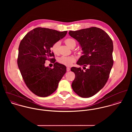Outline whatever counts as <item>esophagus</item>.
I'll return each instance as SVG.
<instances>
[{"label": "esophagus", "instance_id": "obj_1", "mask_svg": "<svg viewBox=\"0 0 132 132\" xmlns=\"http://www.w3.org/2000/svg\"><path fill=\"white\" fill-rule=\"evenodd\" d=\"M67 72L70 71V68H67Z\"/></svg>", "mask_w": 132, "mask_h": 132}]
</instances>
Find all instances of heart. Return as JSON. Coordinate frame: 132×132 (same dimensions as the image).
Wrapping results in <instances>:
<instances>
[{"mask_svg":"<svg viewBox=\"0 0 132 132\" xmlns=\"http://www.w3.org/2000/svg\"><path fill=\"white\" fill-rule=\"evenodd\" d=\"M64 43L71 49L74 48L76 45L75 40L72 38H68L65 39L64 40ZM60 44V42L57 41L52 46L51 50L54 54H57L58 53ZM57 61L60 64H63L67 67H70L71 65H72V63L75 61L76 58L74 56H61L58 58Z\"/></svg>","mask_w":132,"mask_h":132,"instance_id":"heart-1","label":"heart"}]
</instances>
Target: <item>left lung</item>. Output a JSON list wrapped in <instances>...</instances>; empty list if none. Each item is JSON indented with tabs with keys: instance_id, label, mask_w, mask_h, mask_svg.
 Instances as JSON below:
<instances>
[{
	"instance_id": "obj_1",
	"label": "left lung",
	"mask_w": 132,
	"mask_h": 132,
	"mask_svg": "<svg viewBox=\"0 0 132 132\" xmlns=\"http://www.w3.org/2000/svg\"><path fill=\"white\" fill-rule=\"evenodd\" d=\"M69 35L80 44L83 55L77 64L83 66L71 69L75 74L72 87L76 94L89 97L98 93L107 83L113 64V42L103 30L95 27L77 31ZM89 66V68H85Z\"/></svg>"
}]
</instances>
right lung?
Listing matches in <instances>:
<instances>
[{"label":"right lung","mask_w":132,"mask_h":132,"mask_svg":"<svg viewBox=\"0 0 132 132\" xmlns=\"http://www.w3.org/2000/svg\"><path fill=\"white\" fill-rule=\"evenodd\" d=\"M67 34V31L38 27L28 32L20 43L17 63L20 73L29 89L38 96L53 94L66 73L64 65L55 62L51 48ZM47 60L54 63L53 69L44 66Z\"/></svg>","instance_id":"obj_1"}]
</instances>
